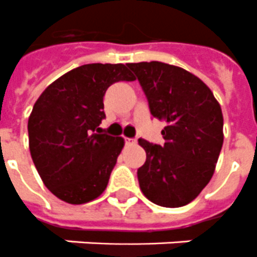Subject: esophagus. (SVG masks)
I'll list each match as a JSON object with an SVG mask.
<instances>
[{
  "instance_id": "1",
  "label": "esophagus",
  "mask_w": 257,
  "mask_h": 257,
  "mask_svg": "<svg viewBox=\"0 0 257 257\" xmlns=\"http://www.w3.org/2000/svg\"><path fill=\"white\" fill-rule=\"evenodd\" d=\"M124 142H126V145H127V146H131V145H135V143H137V139L124 138Z\"/></svg>"
}]
</instances>
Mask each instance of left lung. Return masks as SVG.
<instances>
[{
	"instance_id": "obj_1",
	"label": "left lung",
	"mask_w": 257,
	"mask_h": 257,
	"mask_svg": "<svg viewBox=\"0 0 257 257\" xmlns=\"http://www.w3.org/2000/svg\"><path fill=\"white\" fill-rule=\"evenodd\" d=\"M149 100L154 118L164 120V145L145 139L146 162L139 187L150 202L176 208L191 203L212 178L223 146V112L204 82L168 63H127Z\"/></svg>"
}]
</instances>
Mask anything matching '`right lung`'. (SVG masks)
<instances>
[{"label":"right lung","instance_id":"obj_1","mask_svg":"<svg viewBox=\"0 0 257 257\" xmlns=\"http://www.w3.org/2000/svg\"><path fill=\"white\" fill-rule=\"evenodd\" d=\"M135 81L123 63H89L47 86L29 116V149L51 194L70 204L102 195L124 146L122 137L96 135L108 86ZM99 132V131H98Z\"/></svg>","mask_w":257,"mask_h":257}]
</instances>
